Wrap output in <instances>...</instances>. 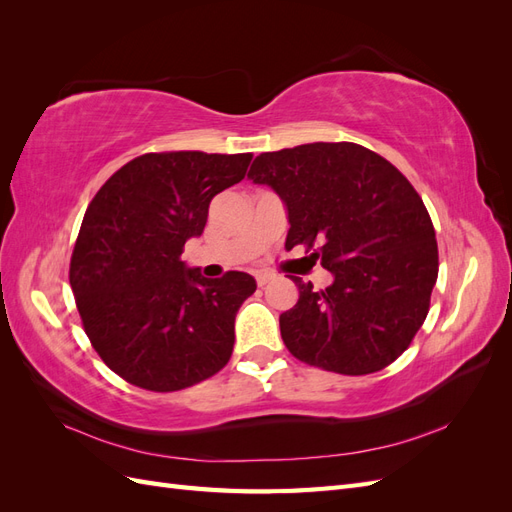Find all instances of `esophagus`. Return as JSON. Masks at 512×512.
<instances>
[{
  "mask_svg": "<svg viewBox=\"0 0 512 512\" xmlns=\"http://www.w3.org/2000/svg\"><path fill=\"white\" fill-rule=\"evenodd\" d=\"M273 280V273H256V284L258 286H267Z\"/></svg>",
  "mask_w": 512,
  "mask_h": 512,
  "instance_id": "1",
  "label": "esophagus"
}]
</instances>
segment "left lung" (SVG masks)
Wrapping results in <instances>:
<instances>
[{
	"label": "left lung",
	"mask_w": 512,
	"mask_h": 512,
	"mask_svg": "<svg viewBox=\"0 0 512 512\" xmlns=\"http://www.w3.org/2000/svg\"><path fill=\"white\" fill-rule=\"evenodd\" d=\"M247 179L282 198L288 250L318 245L312 256L333 273L324 290L290 275L299 301L280 316L290 354L344 376L391 365L425 322L438 280L436 230L412 183L356 143L260 153Z\"/></svg>",
	"instance_id": "obj_1"
}]
</instances>
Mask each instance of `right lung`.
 Here are the masks:
<instances>
[{"label": "right lung", "mask_w": 512, "mask_h": 512, "mask_svg": "<svg viewBox=\"0 0 512 512\" xmlns=\"http://www.w3.org/2000/svg\"><path fill=\"white\" fill-rule=\"evenodd\" d=\"M252 153H145L91 200L70 260L83 329L126 382L170 393L228 363L250 273L207 280L181 260L200 237L215 194L245 177Z\"/></svg>", "instance_id": "obj_1"}]
</instances>
